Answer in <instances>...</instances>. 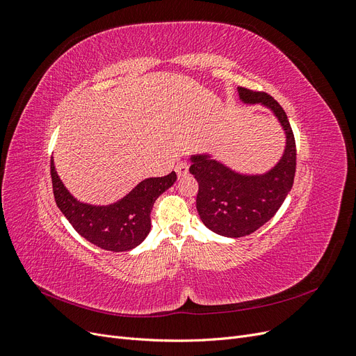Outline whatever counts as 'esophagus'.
I'll return each mask as SVG.
<instances>
[{"instance_id":"1","label":"esophagus","mask_w":356,"mask_h":356,"mask_svg":"<svg viewBox=\"0 0 356 356\" xmlns=\"http://www.w3.org/2000/svg\"><path fill=\"white\" fill-rule=\"evenodd\" d=\"M175 172H177L179 178L184 177L187 172H188V163H187V161H179V163H177Z\"/></svg>"}]
</instances>
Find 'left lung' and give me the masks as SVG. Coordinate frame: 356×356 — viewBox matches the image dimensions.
I'll use <instances>...</instances> for the list:
<instances>
[{"mask_svg":"<svg viewBox=\"0 0 356 356\" xmlns=\"http://www.w3.org/2000/svg\"><path fill=\"white\" fill-rule=\"evenodd\" d=\"M239 96L243 102L272 108L285 129L286 148L270 172L255 177L236 174L208 156L191 157L190 174L199 182L196 208L200 220L225 238L251 234L273 217L293 188L297 165L296 138L279 102L266 92L248 88H239Z\"/></svg>","mask_w":356,"mask_h":356,"instance_id":"obj_1","label":"left lung"}]
</instances>
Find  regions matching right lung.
<instances>
[{"instance_id": "right-lung-1", "label": "right lung", "mask_w": 356, "mask_h": 356, "mask_svg": "<svg viewBox=\"0 0 356 356\" xmlns=\"http://www.w3.org/2000/svg\"><path fill=\"white\" fill-rule=\"evenodd\" d=\"M53 195L60 212L80 236L105 251L123 252L141 243L152 229V213L156 199L177 181L174 170L169 175L144 179L126 197L110 207H92L75 200L59 179L50 160Z\"/></svg>"}]
</instances>
